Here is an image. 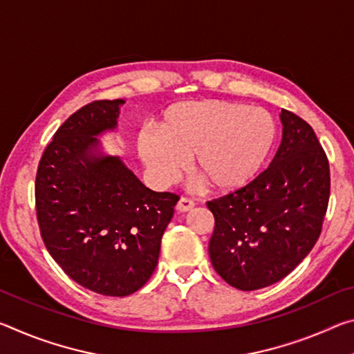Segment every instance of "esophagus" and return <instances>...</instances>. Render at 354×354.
Returning a JSON list of instances; mask_svg holds the SVG:
<instances>
[{
	"mask_svg": "<svg viewBox=\"0 0 354 354\" xmlns=\"http://www.w3.org/2000/svg\"><path fill=\"white\" fill-rule=\"evenodd\" d=\"M194 206H195V203L192 201L190 198H185V196H181V200L178 201V205H176V209L179 212H189L190 209H194Z\"/></svg>",
	"mask_w": 354,
	"mask_h": 354,
	"instance_id": "34e87169",
	"label": "esophagus"
}]
</instances>
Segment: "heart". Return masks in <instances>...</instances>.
<instances>
[{"instance_id": "heart-1", "label": "heart", "mask_w": 354, "mask_h": 354, "mask_svg": "<svg viewBox=\"0 0 354 354\" xmlns=\"http://www.w3.org/2000/svg\"><path fill=\"white\" fill-rule=\"evenodd\" d=\"M156 134L143 131L137 149L159 185L181 175L187 159L215 192H234L254 181L278 140L270 112L220 100L183 101L160 113Z\"/></svg>"}]
</instances>
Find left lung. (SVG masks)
<instances>
[{"label":"left lung","instance_id":"left-lung-1","mask_svg":"<svg viewBox=\"0 0 354 354\" xmlns=\"http://www.w3.org/2000/svg\"><path fill=\"white\" fill-rule=\"evenodd\" d=\"M283 140L266 171L207 201L215 227L211 262L239 290L272 286L295 268L320 236L329 200V164L314 129L283 109Z\"/></svg>","mask_w":354,"mask_h":354}]
</instances>
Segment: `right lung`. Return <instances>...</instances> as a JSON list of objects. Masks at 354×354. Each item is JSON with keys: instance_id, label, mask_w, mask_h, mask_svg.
<instances>
[{"instance_id": "add662e5", "label": "right lung", "mask_w": 354, "mask_h": 354, "mask_svg": "<svg viewBox=\"0 0 354 354\" xmlns=\"http://www.w3.org/2000/svg\"><path fill=\"white\" fill-rule=\"evenodd\" d=\"M124 100L81 107L56 131L35 178L48 253L86 289L127 297L151 278L179 196L148 189L98 137L115 133Z\"/></svg>"}]
</instances>
